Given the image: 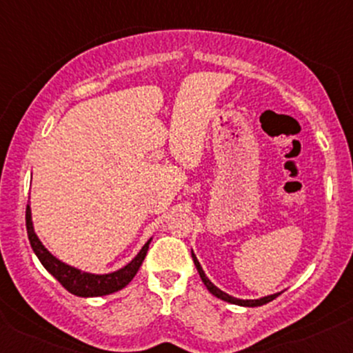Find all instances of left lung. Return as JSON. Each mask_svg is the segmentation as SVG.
<instances>
[{
    "label": "left lung",
    "instance_id": "obj_1",
    "mask_svg": "<svg viewBox=\"0 0 353 353\" xmlns=\"http://www.w3.org/2000/svg\"><path fill=\"white\" fill-rule=\"evenodd\" d=\"M191 254H192V261H194V265H196V268H197V273H199V276H201V280H203V283L206 285V288L209 290V293H212V295H214L216 298H219V300H224V301H228V303H233V305H239V307H261V305L270 303L271 300H274V298L280 295V293H274V295L258 298V300H241V298H234V296L228 295V293H224L223 290H219L214 283H211V280H209V278L206 276L204 270L201 268V265H199V261H197L194 251H191Z\"/></svg>",
    "mask_w": 353,
    "mask_h": 353
}]
</instances>
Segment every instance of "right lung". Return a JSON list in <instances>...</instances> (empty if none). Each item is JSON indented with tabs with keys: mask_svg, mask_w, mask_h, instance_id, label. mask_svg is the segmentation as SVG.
I'll use <instances>...</instances> for the list:
<instances>
[{
	"mask_svg": "<svg viewBox=\"0 0 353 353\" xmlns=\"http://www.w3.org/2000/svg\"><path fill=\"white\" fill-rule=\"evenodd\" d=\"M26 231H28L30 245H32L34 254L40 259L41 265L45 266V270L48 271L52 276H55L61 283V286H63L65 290H68L72 295L83 298L110 295V293H115L119 292V290L125 288V286L132 281L135 274H137V271L141 268L142 261H144L147 254V250H149L150 241H152V238H150L149 241L142 246V250L139 251L137 256H135L130 263H127L123 268L105 274H95L87 273V271H82L79 268H73V266L67 265V263L60 261V259L53 256V254L46 250L43 243L38 239L37 233H34L32 221V208H30V204L26 206Z\"/></svg>",
	"mask_w": 353,
	"mask_h": 353,
	"instance_id": "right-lung-1",
	"label": "right lung"
}]
</instances>
